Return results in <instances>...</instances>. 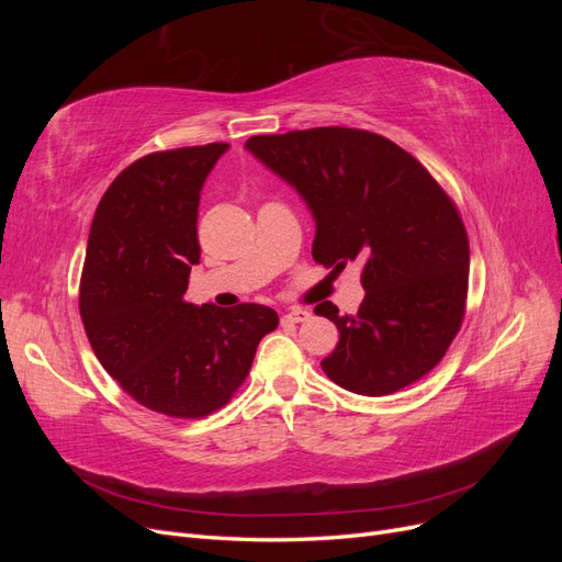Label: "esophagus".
Wrapping results in <instances>:
<instances>
[{"instance_id":"34e87169","label":"esophagus","mask_w":562,"mask_h":562,"mask_svg":"<svg viewBox=\"0 0 562 562\" xmlns=\"http://www.w3.org/2000/svg\"><path fill=\"white\" fill-rule=\"evenodd\" d=\"M310 318H312V312H307V310H300V307L283 314V323H304V321H310Z\"/></svg>"}]
</instances>
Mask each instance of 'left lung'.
<instances>
[{"label":"left lung","instance_id":"obj_1","mask_svg":"<svg viewBox=\"0 0 562 562\" xmlns=\"http://www.w3.org/2000/svg\"><path fill=\"white\" fill-rule=\"evenodd\" d=\"M246 149L307 203L318 265H363L359 314L314 307L339 333L323 372L361 396L427 375L462 326L469 288V239L450 196L413 155L361 128L252 135Z\"/></svg>","mask_w":562,"mask_h":562}]
</instances>
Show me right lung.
Masks as SVG:
<instances>
[{
  "mask_svg": "<svg viewBox=\"0 0 562 562\" xmlns=\"http://www.w3.org/2000/svg\"><path fill=\"white\" fill-rule=\"evenodd\" d=\"M229 145L155 151L100 199L83 258L79 314L110 375L149 411L203 417L246 380L260 339L279 326L265 304L217 310L182 295L199 265L203 182Z\"/></svg>",
  "mask_w": 562,
  "mask_h": 562,
  "instance_id": "1",
  "label": "right lung"
}]
</instances>
